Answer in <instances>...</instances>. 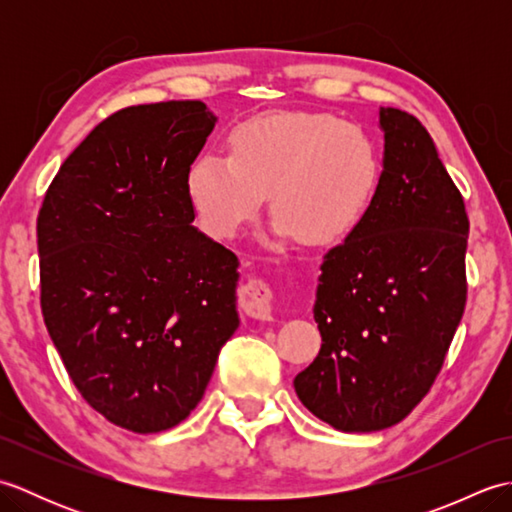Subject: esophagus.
I'll return each instance as SVG.
<instances>
[{
	"label": "esophagus",
	"mask_w": 512,
	"mask_h": 512,
	"mask_svg": "<svg viewBox=\"0 0 512 512\" xmlns=\"http://www.w3.org/2000/svg\"><path fill=\"white\" fill-rule=\"evenodd\" d=\"M239 306L248 314V317L259 319V321H268L273 317L275 310V297L273 290L266 284L264 279H248L246 284L239 290Z\"/></svg>",
	"instance_id": "1"
}]
</instances>
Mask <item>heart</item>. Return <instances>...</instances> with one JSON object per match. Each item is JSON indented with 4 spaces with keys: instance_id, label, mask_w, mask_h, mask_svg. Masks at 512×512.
<instances>
[{
    "instance_id": "heart-1",
    "label": "heart",
    "mask_w": 512,
    "mask_h": 512,
    "mask_svg": "<svg viewBox=\"0 0 512 512\" xmlns=\"http://www.w3.org/2000/svg\"><path fill=\"white\" fill-rule=\"evenodd\" d=\"M380 178L383 160L358 125L323 112H270L233 129L228 156L195 160L187 193L213 237H233L270 193L279 233L330 244L363 220Z\"/></svg>"
}]
</instances>
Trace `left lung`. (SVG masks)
Wrapping results in <instances>:
<instances>
[{
  "instance_id": "1",
  "label": "left lung",
  "mask_w": 512,
  "mask_h": 512,
  "mask_svg": "<svg viewBox=\"0 0 512 512\" xmlns=\"http://www.w3.org/2000/svg\"><path fill=\"white\" fill-rule=\"evenodd\" d=\"M383 178L369 211L323 257L319 356L299 400L347 433L387 429L429 394L466 306L460 189L416 116L380 107Z\"/></svg>"
}]
</instances>
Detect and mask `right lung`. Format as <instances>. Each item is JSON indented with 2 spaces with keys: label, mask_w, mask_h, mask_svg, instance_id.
I'll use <instances>...</instances> for the list:
<instances>
[{
  "label": "right lung",
  "mask_w": 512,
  "mask_h": 512,
  "mask_svg": "<svg viewBox=\"0 0 512 512\" xmlns=\"http://www.w3.org/2000/svg\"><path fill=\"white\" fill-rule=\"evenodd\" d=\"M217 118L202 101L107 116L37 217L41 312L74 387L134 433L176 427L239 325L237 257L191 226L187 176Z\"/></svg>",
  "instance_id": "right-lung-1"
}]
</instances>
